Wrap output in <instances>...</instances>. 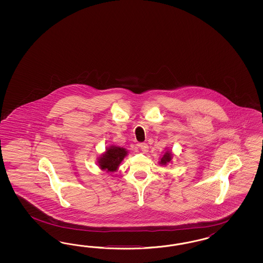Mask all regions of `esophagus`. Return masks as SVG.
Masks as SVG:
<instances>
[{
	"label": "esophagus",
	"instance_id": "obj_1",
	"mask_svg": "<svg viewBox=\"0 0 263 263\" xmlns=\"http://www.w3.org/2000/svg\"><path fill=\"white\" fill-rule=\"evenodd\" d=\"M137 146H138V148H139L140 151H142L143 153L148 152V145L145 143H139L137 144Z\"/></svg>",
	"mask_w": 263,
	"mask_h": 263
}]
</instances>
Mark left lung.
<instances>
[{
	"label": "left lung",
	"mask_w": 263,
	"mask_h": 263,
	"mask_svg": "<svg viewBox=\"0 0 263 263\" xmlns=\"http://www.w3.org/2000/svg\"><path fill=\"white\" fill-rule=\"evenodd\" d=\"M172 158H173V154H172V152H165V154L163 155V157L161 158V161H160L159 163L161 165H167L168 163H171L172 162Z\"/></svg>",
	"instance_id": "8db88e82"
}]
</instances>
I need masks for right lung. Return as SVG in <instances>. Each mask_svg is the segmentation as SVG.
Segmentation results:
<instances>
[{
    "label": "right lung",
    "instance_id": "obj_1",
    "mask_svg": "<svg viewBox=\"0 0 263 263\" xmlns=\"http://www.w3.org/2000/svg\"><path fill=\"white\" fill-rule=\"evenodd\" d=\"M126 155L127 151L125 148L111 145L98 158V165L102 171L116 172Z\"/></svg>",
    "mask_w": 263,
    "mask_h": 263
}]
</instances>
